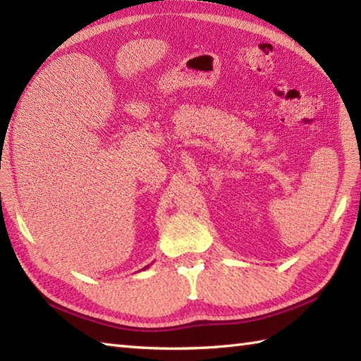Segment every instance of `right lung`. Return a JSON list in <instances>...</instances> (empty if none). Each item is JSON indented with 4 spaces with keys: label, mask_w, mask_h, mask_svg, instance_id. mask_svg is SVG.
Segmentation results:
<instances>
[{
    "label": "right lung",
    "mask_w": 361,
    "mask_h": 361,
    "mask_svg": "<svg viewBox=\"0 0 361 361\" xmlns=\"http://www.w3.org/2000/svg\"><path fill=\"white\" fill-rule=\"evenodd\" d=\"M145 268H147V267H145Z\"/></svg>",
    "instance_id": "right-lung-1"
}]
</instances>
